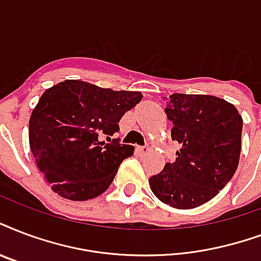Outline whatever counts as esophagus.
Listing matches in <instances>:
<instances>
[{"instance_id":"34e87169","label":"esophagus","mask_w":261,"mask_h":261,"mask_svg":"<svg viewBox=\"0 0 261 261\" xmlns=\"http://www.w3.org/2000/svg\"><path fill=\"white\" fill-rule=\"evenodd\" d=\"M138 152L142 153V154H146L149 152V146H139Z\"/></svg>"}]
</instances>
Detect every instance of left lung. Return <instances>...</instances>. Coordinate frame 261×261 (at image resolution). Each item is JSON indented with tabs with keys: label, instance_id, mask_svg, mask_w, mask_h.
<instances>
[{
	"label": "left lung",
	"instance_id": "obj_1",
	"mask_svg": "<svg viewBox=\"0 0 261 261\" xmlns=\"http://www.w3.org/2000/svg\"><path fill=\"white\" fill-rule=\"evenodd\" d=\"M174 123L176 160L149 179L153 194L178 210L212 200L236 174L241 154L242 117L226 99L206 94L170 95L164 109Z\"/></svg>",
	"mask_w": 261,
	"mask_h": 261
}]
</instances>
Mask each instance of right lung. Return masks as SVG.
Returning a JSON list of instances; mask_svg holds the SVG:
<instances>
[{
	"instance_id": "obj_1",
	"label": "right lung",
	"mask_w": 261,
	"mask_h": 261,
	"mask_svg": "<svg viewBox=\"0 0 261 261\" xmlns=\"http://www.w3.org/2000/svg\"><path fill=\"white\" fill-rule=\"evenodd\" d=\"M142 97L141 91H115L77 79L41 95L30 117V149L53 192L86 201L109 188L120 163L134 153L133 145L111 137Z\"/></svg>"
}]
</instances>
